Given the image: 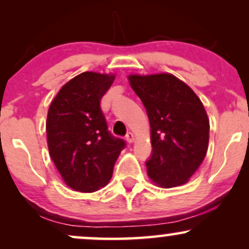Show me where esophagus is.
<instances>
[{"instance_id":"34e87169","label":"esophagus","mask_w":249,"mask_h":249,"mask_svg":"<svg viewBox=\"0 0 249 249\" xmlns=\"http://www.w3.org/2000/svg\"><path fill=\"white\" fill-rule=\"evenodd\" d=\"M126 142H128V144H132V142H134V136H133V133L128 132V133L126 134Z\"/></svg>"}]
</instances>
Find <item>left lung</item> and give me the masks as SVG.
I'll return each mask as SVG.
<instances>
[{"label":"left lung","mask_w":249,"mask_h":249,"mask_svg":"<svg viewBox=\"0 0 249 249\" xmlns=\"http://www.w3.org/2000/svg\"><path fill=\"white\" fill-rule=\"evenodd\" d=\"M127 78L150 121L152 156L146 162L148 178L162 188L186 184L208 147L210 119L201 101L186 83L171 73Z\"/></svg>","instance_id":"1"}]
</instances>
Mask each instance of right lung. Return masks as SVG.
Segmentation results:
<instances>
[{
	"instance_id": "add662e5",
	"label": "right lung",
	"mask_w": 249,
	"mask_h": 249,
	"mask_svg": "<svg viewBox=\"0 0 249 249\" xmlns=\"http://www.w3.org/2000/svg\"><path fill=\"white\" fill-rule=\"evenodd\" d=\"M113 73L87 71L65 83L51 102L47 142L62 179L78 192H95L112 177L125 147L107 131L101 99L115 81Z\"/></svg>"
}]
</instances>
